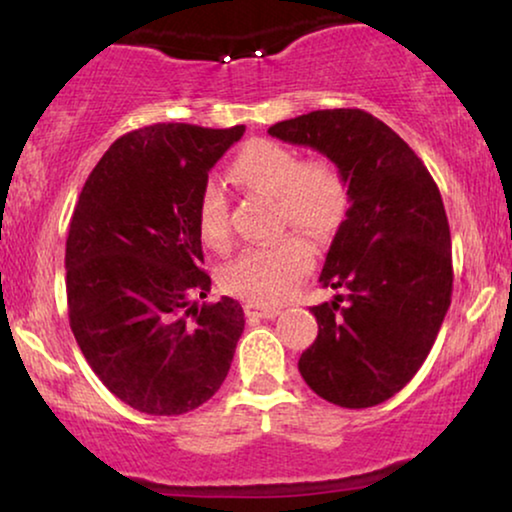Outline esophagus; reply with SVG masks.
I'll use <instances>...</instances> for the list:
<instances>
[{"label": "esophagus", "mask_w": 512, "mask_h": 512, "mask_svg": "<svg viewBox=\"0 0 512 512\" xmlns=\"http://www.w3.org/2000/svg\"><path fill=\"white\" fill-rule=\"evenodd\" d=\"M244 314H247V317H258V319H275L279 310H277V307H268V305L247 303V305H244Z\"/></svg>", "instance_id": "34e87169"}]
</instances>
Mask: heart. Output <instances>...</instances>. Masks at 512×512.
<instances>
[{
  "instance_id": "1",
  "label": "heart",
  "mask_w": 512,
  "mask_h": 512,
  "mask_svg": "<svg viewBox=\"0 0 512 512\" xmlns=\"http://www.w3.org/2000/svg\"><path fill=\"white\" fill-rule=\"evenodd\" d=\"M230 177L242 188L272 195L279 226H296L317 240L331 237L347 216L349 184L340 167L328 158L303 160L291 146L256 139L237 153ZM195 223L207 247H226L230 240L228 198L214 181L200 191ZM312 261L310 244L300 235H286L265 247L242 251L221 270V286L247 303L279 305L303 282Z\"/></svg>"
}]
</instances>
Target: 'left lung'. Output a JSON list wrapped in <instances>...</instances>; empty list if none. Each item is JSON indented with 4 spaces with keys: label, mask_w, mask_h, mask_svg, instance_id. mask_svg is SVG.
<instances>
[{
    "label": "left lung",
    "mask_w": 512,
    "mask_h": 512,
    "mask_svg": "<svg viewBox=\"0 0 512 512\" xmlns=\"http://www.w3.org/2000/svg\"><path fill=\"white\" fill-rule=\"evenodd\" d=\"M268 132L324 153L349 184L347 219L319 277L345 293L310 307L319 333L300 375L340 408L384 403L422 368L450 307L452 240L436 181L368 111H310Z\"/></svg>",
    "instance_id": "8db88e82"
}]
</instances>
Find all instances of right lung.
<instances>
[{
	"instance_id": "obj_1",
	"label": "right lung",
	"mask_w": 512,
	"mask_h": 512,
	"mask_svg": "<svg viewBox=\"0 0 512 512\" xmlns=\"http://www.w3.org/2000/svg\"><path fill=\"white\" fill-rule=\"evenodd\" d=\"M242 135L244 125L132 130L90 172L69 221V326L104 387L146 415L209 401L244 331L237 300L193 303L212 289L195 207Z\"/></svg>"
}]
</instances>
